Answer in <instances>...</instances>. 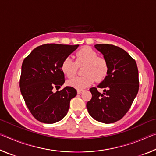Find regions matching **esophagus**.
I'll return each instance as SVG.
<instances>
[{
  "label": "esophagus",
  "instance_id": "esophagus-1",
  "mask_svg": "<svg viewBox=\"0 0 156 156\" xmlns=\"http://www.w3.org/2000/svg\"><path fill=\"white\" fill-rule=\"evenodd\" d=\"M83 91V90H77V94H80Z\"/></svg>",
  "mask_w": 156,
  "mask_h": 156
}]
</instances>
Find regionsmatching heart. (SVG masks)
<instances>
[{
  "mask_svg": "<svg viewBox=\"0 0 156 156\" xmlns=\"http://www.w3.org/2000/svg\"><path fill=\"white\" fill-rule=\"evenodd\" d=\"M76 61L71 57H66L61 64V70L68 78L75 76L78 66L84 65L83 73L84 76L76 77L67 81V84L72 87L82 90L91 86L95 80L100 82L106 77L109 71L107 60L98 56L96 51L89 47H84L77 51Z\"/></svg>",
  "mask_w": 156,
  "mask_h": 156,
  "instance_id": "heart-1",
  "label": "heart"
}]
</instances>
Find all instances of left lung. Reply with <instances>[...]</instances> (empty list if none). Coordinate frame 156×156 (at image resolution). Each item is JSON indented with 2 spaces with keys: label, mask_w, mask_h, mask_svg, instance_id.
Here are the masks:
<instances>
[{
  "label": "left lung",
  "mask_w": 156,
  "mask_h": 156,
  "mask_svg": "<svg viewBox=\"0 0 156 156\" xmlns=\"http://www.w3.org/2000/svg\"><path fill=\"white\" fill-rule=\"evenodd\" d=\"M109 65L107 76L98 87H92L91 99L87 103L88 112L98 122L109 124L120 120L130 109L138 92V70L135 60L120 47L109 44L94 46Z\"/></svg>",
  "instance_id": "8db88e82"
}]
</instances>
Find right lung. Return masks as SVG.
<instances>
[{
  "label": "right lung",
  "mask_w": 156,
  "mask_h": 156,
  "mask_svg": "<svg viewBox=\"0 0 156 156\" xmlns=\"http://www.w3.org/2000/svg\"><path fill=\"white\" fill-rule=\"evenodd\" d=\"M78 46L43 44L23 60L20 79L21 94L31 114L41 122L53 124L61 120L69 109L71 99L77 94L72 87H65L56 93L53 89L64 84L61 64Z\"/></svg>",
  "instance_id": "add662e5"
}]
</instances>
